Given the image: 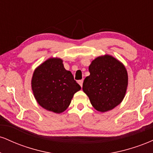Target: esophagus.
Masks as SVG:
<instances>
[{
  "label": "esophagus",
  "instance_id": "esophagus-1",
  "mask_svg": "<svg viewBox=\"0 0 153 153\" xmlns=\"http://www.w3.org/2000/svg\"><path fill=\"white\" fill-rule=\"evenodd\" d=\"M82 82H83V80H78V83H79V85H80V86H81V88L82 87Z\"/></svg>",
  "mask_w": 153,
  "mask_h": 153
}]
</instances>
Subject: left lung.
I'll return each instance as SVG.
<instances>
[{
  "label": "left lung",
  "instance_id": "8db88e82",
  "mask_svg": "<svg viewBox=\"0 0 153 153\" xmlns=\"http://www.w3.org/2000/svg\"><path fill=\"white\" fill-rule=\"evenodd\" d=\"M90 75L82 91L96 110L106 112L122 103L127 92L128 74L125 66L109 54L94 59L88 68Z\"/></svg>",
  "mask_w": 153,
  "mask_h": 153
}]
</instances>
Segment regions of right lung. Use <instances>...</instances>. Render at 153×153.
<instances>
[{"label": "right lung", "mask_w": 153, "mask_h": 153, "mask_svg": "<svg viewBox=\"0 0 153 153\" xmlns=\"http://www.w3.org/2000/svg\"><path fill=\"white\" fill-rule=\"evenodd\" d=\"M62 62L58 57L47 59L34 70L31 78V89L37 103L56 114L65 111L74 94L81 89Z\"/></svg>", "instance_id": "obj_1"}]
</instances>
